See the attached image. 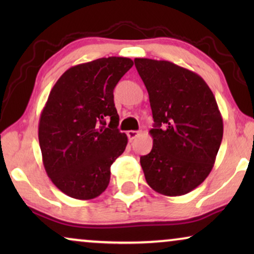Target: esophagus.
Wrapping results in <instances>:
<instances>
[{"label": "esophagus", "instance_id": "34e87169", "mask_svg": "<svg viewBox=\"0 0 254 254\" xmlns=\"http://www.w3.org/2000/svg\"><path fill=\"white\" fill-rule=\"evenodd\" d=\"M138 135H140V131H137V130H128L127 131V136L129 140H133V138L137 137Z\"/></svg>", "mask_w": 254, "mask_h": 254}]
</instances>
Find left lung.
Returning a JSON list of instances; mask_svg holds the SVG:
<instances>
[{
	"label": "left lung",
	"mask_w": 254,
	"mask_h": 254,
	"mask_svg": "<svg viewBox=\"0 0 254 254\" xmlns=\"http://www.w3.org/2000/svg\"><path fill=\"white\" fill-rule=\"evenodd\" d=\"M149 95L151 151L140 163L148 185L168 196L187 194L213 169L223 137L216 99L202 77L170 61L134 60Z\"/></svg>",
	"instance_id": "obj_1"
}]
</instances>
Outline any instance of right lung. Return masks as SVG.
I'll return each mask as SVG.
<instances>
[{"label": "right lung", "instance_id": "add662e5", "mask_svg": "<svg viewBox=\"0 0 254 254\" xmlns=\"http://www.w3.org/2000/svg\"><path fill=\"white\" fill-rule=\"evenodd\" d=\"M133 64L110 57L74 65L51 90L38 136L48 177L68 196L90 200L109 186L111 165L128 142L118 129L113 90Z\"/></svg>", "mask_w": 254, "mask_h": 254}]
</instances>
